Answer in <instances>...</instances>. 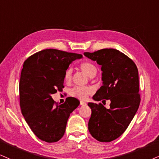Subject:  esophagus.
I'll return each mask as SVG.
<instances>
[{
    "instance_id": "obj_1",
    "label": "esophagus",
    "mask_w": 159,
    "mask_h": 159,
    "mask_svg": "<svg viewBox=\"0 0 159 159\" xmlns=\"http://www.w3.org/2000/svg\"><path fill=\"white\" fill-rule=\"evenodd\" d=\"M86 105V102L83 101H80V105Z\"/></svg>"
}]
</instances>
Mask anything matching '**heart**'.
<instances>
[{"mask_svg":"<svg viewBox=\"0 0 159 159\" xmlns=\"http://www.w3.org/2000/svg\"><path fill=\"white\" fill-rule=\"evenodd\" d=\"M80 69L85 73L90 78H93L97 75V68L93 63L91 62H84L80 65ZM72 78V69L68 68L66 70L64 74V80L66 83H69ZM92 92V89L90 87H80L76 86L72 88L69 91L70 97L76 98L79 99H85Z\"/></svg>","mask_w":159,"mask_h":159,"instance_id":"b5f03b06","label":"heart"}]
</instances>
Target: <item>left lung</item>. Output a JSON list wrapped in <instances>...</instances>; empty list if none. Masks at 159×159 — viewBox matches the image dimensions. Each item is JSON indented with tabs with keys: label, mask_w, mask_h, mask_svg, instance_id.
<instances>
[{
	"label": "left lung",
	"mask_w": 159,
	"mask_h": 159,
	"mask_svg": "<svg viewBox=\"0 0 159 159\" xmlns=\"http://www.w3.org/2000/svg\"><path fill=\"white\" fill-rule=\"evenodd\" d=\"M85 56L102 66L103 85L93 97L96 101H111L110 108L89 102L91 116L89 130L101 142H110L126 130L139 107L138 68L127 55L113 48H103Z\"/></svg>",
	"instance_id": "1"
}]
</instances>
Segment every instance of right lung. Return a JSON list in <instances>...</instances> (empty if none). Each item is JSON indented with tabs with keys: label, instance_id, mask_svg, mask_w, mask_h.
Wrapping results in <instances>:
<instances>
[{
	"label": "right lung",
	"instance_id": "obj_1",
	"mask_svg": "<svg viewBox=\"0 0 159 159\" xmlns=\"http://www.w3.org/2000/svg\"><path fill=\"white\" fill-rule=\"evenodd\" d=\"M82 54L54 48L29 57L23 63L19 83L20 105L25 121L35 136L52 143L63 136L70 113L79 106L76 98L57 104L52 94L64 88V74L70 62Z\"/></svg>",
	"mask_w": 159,
	"mask_h": 159
}]
</instances>
